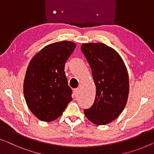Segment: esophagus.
<instances>
[{
	"instance_id": "34e87169",
	"label": "esophagus",
	"mask_w": 154,
	"mask_h": 154,
	"mask_svg": "<svg viewBox=\"0 0 154 154\" xmlns=\"http://www.w3.org/2000/svg\"><path fill=\"white\" fill-rule=\"evenodd\" d=\"M74 93H75V95L76 96V97L77 96H78V95H79V88L74 89Z\"/></svg>"
}]
</instances>
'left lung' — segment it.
Instances as JSON below:
<instances>
[{
	"instance_id": "obj_1",
	"label": "left lung",
	"mask_w": 154,
	"mask_h": 154,
	"mask_svg": "<svg viewBox=\"0 0 154 154\" xmlns=\"http://www.w3.org/2000/svg\"><path fill=\"white\" fill-rule=\"evenodd\" d=\"M81 49L90 64L96 86L95 102L84 110V115L95 125H106L120 116L127 102V69L120 55L104 43H83Z\"/></svg>"
}]
</instances>
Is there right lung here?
<instances>
[{
	"label": "right lung",
	"mask_w": 154,
	"mask_h": 154,
	"mask_svg": "<svg viewBox=\"0 0 154 154\" xmlns=\"http://www.w3.org/2000/svg\"><path fill=\"white\" fill-rule=\"evenodd\" d=\"M75 47L72 41L52 43L42 48L29 61L23 94L29 109L38 120H56L72 100L64 68Z\"/></svg>",
	"instance_id": "obj_1"
}]
</instances>
